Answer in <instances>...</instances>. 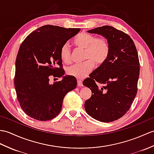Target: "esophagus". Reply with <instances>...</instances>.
Listing matches in <instances>:
<instances>
[{
  "instance_id": "obj_1",
  "label": "esophagus",
  "mask_w": 154,
  "mask_h": 154,
  "mask_svg": "<svg viewBox=\"0 0 154 154\" xmlns=\"http://www.w3.org/2000/svg\"><path fill=\"white\" fill-rule=\"evenodd\" d=\"M77 85L79 87H83V82H82L81 80H77Z\"/></svg>"
}]
</instances>
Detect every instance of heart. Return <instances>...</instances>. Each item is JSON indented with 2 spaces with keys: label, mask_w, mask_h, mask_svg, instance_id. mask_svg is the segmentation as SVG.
<instances>
[{
  "label": "heart",
  "mask_w": 154,
  "mask_h": 154,
  "mask_svg": "<svg viewBox=\"0 0 154 154\" xmlns=\"http://www.w3.org/2000/svg\"><path fill=\"white\" fill-rule=\"evenodd\" d=\"M73 44L78 48L84 50V62L69 67L67 73L77 79H84L93 69L94 64L101 66L108 59L110 52V45L105 37H97L86 33L78 34L73 39ZM60 57L63 62L70 63L71 52L67 43L60 49Z\"/></svg>",
  "instance_id": "heart-1"
}]
</instances>
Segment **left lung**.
<instances>
[{
  "instance_id": "8db88e82",
  "label": "left lung",
  "mask_w": 154,
  "mask_h": 154,
  "mask_svg": "<svg viewBox=\"0 0 154 154\" xmlns=\"http://www.w3.org/2000/svg\"><path fill=\"white\" fill-rule=\"evenodd\" d=\"M88 32L108 39L110 52L106 62L83 82L92 91L85 108L94 119L112 122L128 112L137 95L140 73L138 52L130 36L112 26L96 27ZM96 82L105 85L99 89Z\"/></svg>"
}]
</instances>
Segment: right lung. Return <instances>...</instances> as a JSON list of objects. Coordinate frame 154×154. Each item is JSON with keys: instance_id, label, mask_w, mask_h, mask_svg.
Segmentation results:
<instances>
[{"instance_id": "obj_1", "label": "right lung", "mask_w": 154, "mask_h": 154, "mask_svg": "<svg viewBox=\"0 0 154 154\" xmlns=\"http://www.w3.org/2000/svg\"><path fill=\"white\" fill-rule=\"evenodd\" d=\"M80 30L47 25L32 32L21 44L14 85L21 109L33 119L43 121L56 117L66 94L76 88V79L70 75L52 85L49 81L64 75L60 49Z\"/></svg>"}]
</instances>
